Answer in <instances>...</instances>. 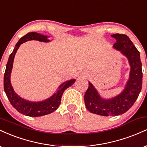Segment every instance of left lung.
<instances>
[{
	"label": "left lung",
	"mask_w": 147,
	"mask_h": 147,
	"mask_svg": "<svg viewBox=\"0 0 147 147\" xmlns=\"http://www.w3.org/2000/svg\"><path fill=\"white\" fill-rule=\"evenodd\" d=\"M111 36L116 39L113 48L127 58L131 69L124 90L111 99L103 98L94 86L88 82V88L84 95L85 105L90 113L102 116L119 115L129 110L138 99L142 86L140 52L126 35L115 34Z\"/></svg>",
	"instance_id": "left-lung-1"
}]
</instances>
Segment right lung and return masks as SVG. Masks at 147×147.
Wrapping results in <instances>:
<instances>
[{"instance_id": "right-lung-1", "label": "right lung", "mask_w": 147, "mask_h": 147, "mask_svg": "<svg viewBox=\"0 0 147 147\" xmlns=\"http://www.w3.org/2000/svg\"><path fill=\"white\" fill-rule=\"evenodd\" d=\"M49 37L50 36L34 32L28 33L24 36L20 38L19 41L15 45L14 50L9 55V59L7 63L5 72L4 74V90L7 97L16 110H17V111L21 113V114L30 116V117H40V116L52 113V112L57 110L61 104V97L63 92L68 87L71 86L76 81L75 79H72L63 82L58 87L56 92H55L51 97L45 100L40 101V102H31V101L27 100V99L22 98L15 92L11 86L10 77H11V72L13 68L15 55L18 48L22 43L28 41H31V40H36V41L48 43V42L51 41V40L49 39Z\"/></svg>"}]
</instances>
